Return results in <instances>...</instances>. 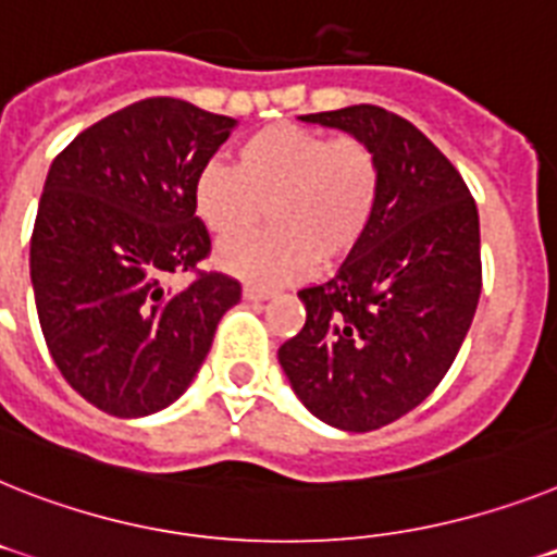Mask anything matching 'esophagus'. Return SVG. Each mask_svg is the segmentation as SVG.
Here are the masks:
<instances>
[{
  "mask_svg": "<svg viewBox=\"0 0 557 557\" xmlns=\"http://www.w3.org/2000/svg\"><path fill=\"white\" fill-rule=\"evenodd\" d=\"M243 297H246V300H251V302L269 300L271 292H269V288H260V286H243Z\"/></svg>",
  "mask_w": 557,
  "mask_h": 557,
  "instance_id": "34e87169",
  "label": "esophagus"
}]
</instances>
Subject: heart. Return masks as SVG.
<instances>
[{
	"instance_id": "obj_1",
	"label": "heart",
	"mask_w": 557,
	"mask_h": 557,
	"mask_svg": "<svg viewBox=\"0 0 557 557\" xmlns=\"http://www.w3.org/2000/svg\"><path fill=\"white\" fill-rule=\"evenodd\" d=\"M382 195V163L354 135L331 138L300 124L257 129L237 147V166L207 161L191 184V207L218 237L236 234L272 203L271 233L228 238L218 265L251 286L306 280L357 249Z\"/></svg>"
}]
</instances>
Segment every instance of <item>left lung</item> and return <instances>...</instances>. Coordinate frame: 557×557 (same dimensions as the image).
I'll return each instance as SVG.
<instances>
[{
  "label": "left lung",
  "mask_w": 557,
  "mask_h": 557,
  "mask_svg": "<svg viewBox=\"0 0 557 557\" xmlns=\"http://www.w3.org/2000/svg\"><path fill=\"white\" fill-rule=\"evenodd\" d=\"M300 119L371 144L382 195L334 277L297 292L306 325L277 357L317 419L368 433L422 405L465 343L481 294L479 209L459 170L396 112L354 104Z\"/></svg>",
  "instance_id": "obj_1"
}]
</instances>
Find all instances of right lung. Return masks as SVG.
<instances>
[{
	"label": "right lung",
	"instance_id": "1",
	"mask_svg": "<svg viewBox=\"0 0 557 557\" xmlns=\"http://www.w3.org/2000/svg\"><path fill=\"white\" fill-rule=\"evenodd\" d=\"M235 127L181 98H144L78 133L50 163L30 280L50 357L121 419L166 408L195 380L240 283L198 263L212 240L191 184ZM196 274L184 293L166 276Z\"/></svg>",
	"mask_w": 557,
	"mask_h": 557
}]
</instances>
